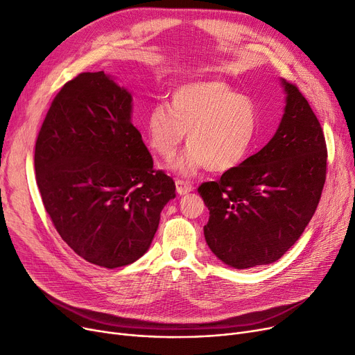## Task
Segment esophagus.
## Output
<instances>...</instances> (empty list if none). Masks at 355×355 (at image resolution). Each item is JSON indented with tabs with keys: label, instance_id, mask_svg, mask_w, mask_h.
Instances as JSON below:
<instances>
[{
	"label": "esophagus",
	"instance_id": "1",
	"mask_svg": "<svg viewBox=\"0 0 355 355\" xmlns=\"http://www.w3.org/2000/svg\"><path fill=\"white\" fill-rule=\"evenodd\" d=\"M175 187H177V193L180 196H185V194H189L190 191H193V185L189 184L187 181H182V180L175 181Z\"/></svg>",
	"mask_w": 355,
	"mask_h": 355
}]
</instances>
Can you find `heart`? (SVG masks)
Segmentation results:
<instances>
[{
  "label": "heart",
  "instance_id": "b5f03b06",
  "mask_svg": "<svg viewBox=\"0 0 355 355\" xmlns=\"http://www.w3.org/2000/svg\"><path fill=\"white\" fill-rule=\"evenodd\" d=\"M257 129L254 102L221 80L178 86L171 105L157 103L146 115V141L164 159H171L189 134V151L177 170L190 175L201 166L226 173L243 162Z\"/></svg>",
  "mask_w": 355,
  "mask_h": 355
}]
</instances>
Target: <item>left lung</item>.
Listing matches in <instances>:
<instances>
[{
    "label": "left lung",
    "mask_w": 355,
    "mask_h": 355,
    "mask_svg": "<svg viewBox=\"0 0 355 355\" xmlns=\"http://www.w3.org/2000/svg\"><path fill=\"white\" fill-rule=\"evenodd\" d=\"M279 82L285 107L273 138L220 181L198 187L210 211L204 237L234 269L281 259L308 226L325 184L322 128L297 87Z\"/></svg>",
    "instance_id": "left-lung-1"
}]
</instances>
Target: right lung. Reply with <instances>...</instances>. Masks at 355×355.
<instances>
[{"mask_svg":"<svg viewBox=\"0 0 355 355\" xmlns=\"http://www.w3.org/2000/svg\"><path fill=\"white\" fill-rule=\"evenodd\" d=\"M132 125V95L105 71L80 73L54 98L34 168L60 237L87 262L115 269L153 243L175 184Z\"/></svg>","mask_w":355,"mask_h":355,"instance_id":"1","label":"right lung"}]
</instances>
